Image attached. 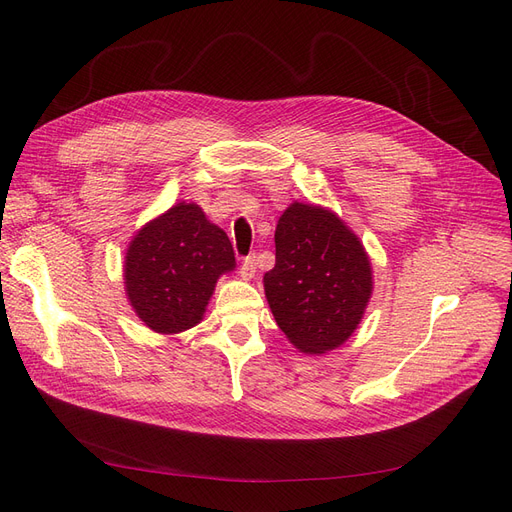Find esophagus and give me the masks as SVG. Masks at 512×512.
Returning <instances> with one entry per match:
<instances>
[{
    "mask_svg": "<svg viewBox=\"0 0 512 512\" xmlns=\"http://www.w3.org/2000/svg\"><path fill=\"white\" fill-rule=\"evenodd\" d=\"M255 274H257L255 255H249V257H245V261H242V265H240V278L242 280H253Z\"/></svg>",
    "mask_w": 512,
    "mask_h": 512,
    "instance_id": "34e87169",
    "label": "esophagus"
}]
</instances>
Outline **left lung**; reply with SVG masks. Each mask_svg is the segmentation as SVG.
<instances>
[{
    "label": "left lung",
    "instance_id": "left-lung-1",
    "mask_svg": "<svg viewBox=\"0 0 512 512\" xmlns=\"http://www.w3.org/2000/svg\"><path fill=\"white\" fill-rule=\"evenodd\" d=\"M276 265L263 290L276 324L305 355L342 346L373 294L361 238L332 209L292 201L276 226Z\"/></svg>",
    "mask_w": 512,
    "mask_h": 512
}]
</instances>
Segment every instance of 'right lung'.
<instances>
[{"label":"right lung","instance_id":"right-lung-1","mask_svg":"<svg viewBox=\"0 0 512 512\" xmlns=\"http://www.w3.org/2000/svg\"><path fill=\"white\" fill-rule=\"evenodd\" d=\"M226 232L197 203L180 201L132 236L124 257L126 299L157 334H180L203 321L215 284L234 272Z\"/></svg>","mask_w":512,"mask_h":512}]
</instances>
